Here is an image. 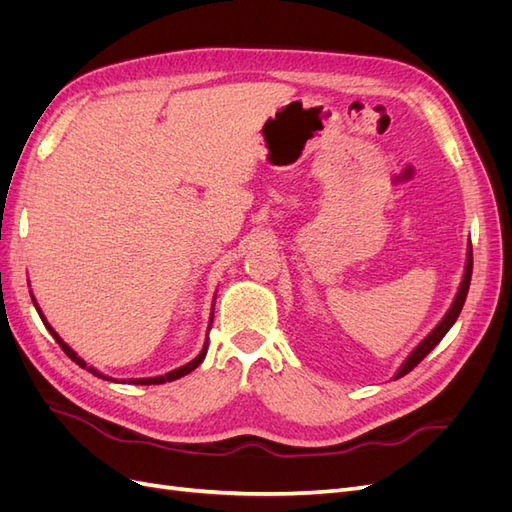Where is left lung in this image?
Returning a JSON list of instances; mask_svg holds the SVG:
<instances>
[{
    "mask_svg": "<svg viewBox=\"0 0 512 512\" xmlns=\"http://www.w3.org/2000/svg\"><path fill=\"white\" fill-rule=\"evenodd\" d=\"M470 280H472V243L468 245V258H466V269H463V277H461V284H459V290H457V294H455V299H453V303H451V307H448V312L444 314V318L436 324V327L431 329V333L423 339L421 344H418L410 354H408V359L401 363V367L395 371V380L397 378H401V376H406L408 371H412L418 363H421L425 356L436 348L440 342H442V337L448 333V329L453 327L455 324V320L459 318V314H461V307H463V303H466V297H468V288H470Z\"/></svg>",
    "mask_w": 512,
    "mask_h": 512,
    "instance_id": "obj_1",
    "label": "left lung"
}]
</instances>
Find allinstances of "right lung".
I'll return each mask as SVG.
<instances>
[{
    "instance_id": "add662e5",
    "label": "right lung",
    "mask_w": 512,
    "mask_h": 512,
    "mask_svg": "<svg viewBox=\"0 0 512 512\" xmlns=\"http://www.w3.org/2000/svg\"><path fill=\"white\" fill-rule=\"evenodd\" d=\"M32 292V290H29ZM32 301H34V305H36V309H38V314H40V318H42V322H44V327L49 329V333L55 337V342L61 346V350H64L70 359L79 365V367H83V369H87V371H91V374L94 376H98V378H104V380H113V382H117L115 378H111V376H106V374H102V371H98L96 367H91V365H87L79 354H76L64 339L59 337V333L51 327L49 322H46V318H44V314H42V309H40V305L36 303V299H34V294H32ZM211 322H213V312H211V318H209V329H211ZM207 329V331H209ZM207 346H209V342L205 339V346H203V350L198 352V356L196 359H192L190 363H185V365H181V367H177V369H173V371H166V374H162V376H153V378H128V380H121V382H128V384H164V382H173V380H177V378H181V376H185V374H190V371H194L200 363L205 361V356H207Z\"/></svg>"
}]
</instances>
